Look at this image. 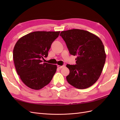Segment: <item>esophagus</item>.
Listing matches in <instances>:
<instances>
[{"label":"esophagus","instance_id":"obj_1","mask_svg":"<svg viewBox=\"0 0 120 120\" xmlns=\"http://www.w3.org/2000/svg\"><path fill=\"white\" fill-rule=\"evenodd\" d=\"M57 67L58 68L60 69V68H64V65H63V66H59V65H58V66H57Z\"/></svg>","mask_w":120,"mask_h":120}]
</instances>
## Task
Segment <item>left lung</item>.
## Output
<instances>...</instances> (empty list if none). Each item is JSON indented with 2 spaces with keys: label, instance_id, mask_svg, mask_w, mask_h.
<instances>
[{
  "label": "left lung",
  "instance_id": "8db88e82",
  "mask_svg": "<svg viewBox=\"0 0 120 120\" xmlns=\"http://www.w3.org/2000/svg\"><path fill=\"white\" fill-rule=\"evenodd\" d=\"M60 36L71 54L77 56L75 65L67 64L68 82L79 89L88 88L99 79L106 61L101 40L90 32L79 29L63 31Z\"/></svg>",
  "mask_w": 120,
  "mask_h": 120
}]
</instances>
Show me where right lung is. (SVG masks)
<instances>
[{
    "mask_svg": "<svg viewBox=\"0 0 120 120\" xmlns=\"http://www.w3.org/2000/svg\"><path fill=\"white\" fill-rule=\"evenodd\" d=\"M60 31H34L20 38L14 46L13 58L17 73L29 88L40 90L48 85L56 65L42 63Z\"/></svg>",
    "mask_w": 120,
    "mask_h": 120,
    "instance_id": "right-lung-1",
    "label": "right lung"
}]
</instances>
